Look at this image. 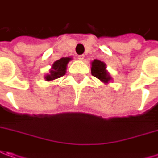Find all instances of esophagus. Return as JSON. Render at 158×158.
<instances>
[{
  "label": "esophagus",
  "instance_id": "1",
  "mask_svg": "<svg viewBox=\"0 0 158 158\" xmlns=\"http://www.w3.org/2000/svg\"><path fill=\"white\" fill-rule=\"evenodd\" d=\"M77 57H78L79 60H83L84 59V55H79Z\"/></svg>",
  "mask_w": 158,
  "mask_h": 158
}]
</instances>
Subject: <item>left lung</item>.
Instances as JSON below:
<instances>
[{"mask_svg": "<svg viewBox=\"0 0 158 158\" xmlns=\"http://www.w3.org/2000/svg\"><path fill=\"white\" fill-rule=\"evenodd\" d=\"M91 73L94 77L100 79L103 82L107 83L111 80L110 76L107 74L106 70V64L100 60H94L92 62Z\"/></svg>", "mask_w": 158, "mask_h": 158, "instance_id": "8db88e82", "label": "left lung"}]
</instances>
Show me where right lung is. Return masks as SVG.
<instances>
[{"mask_svg":"<svg viewBox=\"0 0 158 158\" xmlns=\"http://www.w3.org/2000/svg\"><path fill=\"white\" fill-rule=\"evenodd\" d=\"M70 60H71L70 57H62L59 60L56 61L52 65V69L50 71V74L45 76L46 81H52L64 76L67 64Z\"/></svg>","mask_w":158,"mask_h":158,"instance_id":"add662e5","label":"right lung"}]
</instances>
